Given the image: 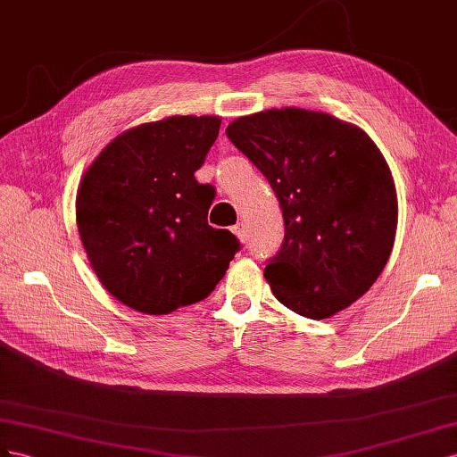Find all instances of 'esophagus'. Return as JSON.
<instances>
[{"instance_id": "34e87169", "label": "esophagus", "mask_w": 457, "mask_h": 457, "mask_svg": "<svg viewBox=\"0 0 457 457\" xmlns=\"http://www.w3.org/2000/svg\"><path fill=\"white\" fill-rule=\"evenodd\" d=\"M231 231H233V233H236V236H237V239H239L241 243H245V241H246V228H245V224H243V221H239V224H236V226H233V228H231Z\"/></svg>"}]
</instances>
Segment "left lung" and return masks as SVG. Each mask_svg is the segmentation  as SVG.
I'll return each mask as SVG.
<instances>
[{"mask_svg": "<svg viewBox=\"0 0 457 457\" xmlns=\"http://www.w3.org/2000/svg\"><path fill=\"white\" fill-rule=\"evenodd\" d=\"M266 176L285 220L264 270L296 314L325 320L370 291L393 251L398 199L383 153L361 128L321 111L268 109L226 129Z\"/></svg>", "mask_w": 457, "mask_h": 457, "instance_id": "obj_1", "label": "left lung"}]
</instances>
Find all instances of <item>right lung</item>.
Wrapping results in <instances>:
<instances>
[{
	"label": "right lung",
	"mask_w": 457,
	"mask_h": 457,
	"mask_svg": "<svg viewBox=\"0 0 457 457\" xmlns=\"http://www.w3.org/2000/svg\"><path fill=\"white\" fill-rule=\"evenodd\" d=\"M220 116H168L116 136L76 193V224L101 285L143 314H170L214 291L239 251L208 226L212 191L195 172Z\"/></svg>",
	"instance_id": "right-lung-1"
}]
</instances>
